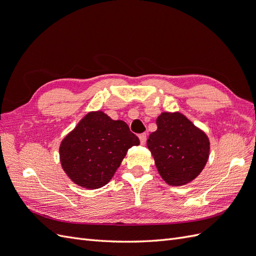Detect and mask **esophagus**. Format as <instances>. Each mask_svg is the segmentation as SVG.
Wrapping results in <instances>:
<instances>
[{
  "mask_svg": "<svg viewBox=\"0 0 256 256\" xmlns=\"http://www.w3.org/2000/svg\"><path fill=\"white\" fill-rule=\"evenodd\" d=\"M138 138H140L141 145H144L146 143V134H141L140 136H138Z\"/></svg>",
  "mask_w": 256,
  "mask_h": 256,
  "instance_id": "esophagus-1",
  "label": "esophagus"
}]
</instances>
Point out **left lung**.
Here are the masks:
<instances>
[{"mask_svg":"<svg viewBox=\"0 0 256 256\" xmlns=\"http://www.w3.org/2000/svg\"><path fill=\"white\" fill-rule=\"evenodd\" d=\"M157 130L147 140L160 176L170 186H182L202 172L209 156V140L180 112L161 113Z\"/></svg>","mask_w":256,"mask_h":256,"instance_id":"8db88e82","label":"left lung"}]
</instances>
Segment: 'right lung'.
<instances>
[{
	"label": "right lung",
	"mask_w": 256,
	"mask_h": 256,
	"mask_svg": "<svg viewBox=\"0 0 256 256\" xmlns=\"http://www.w3.org/2000/svg\"><path fill=\"white\" fill-rule=\"evenodd\" d=\"M138 144L124 120H113L102 111L90 112L62 141L60 164L74 184L98 189L111 180L130 147Z\"/></svg>",
	"instance_id": "obj_1"
}]
</instances>
